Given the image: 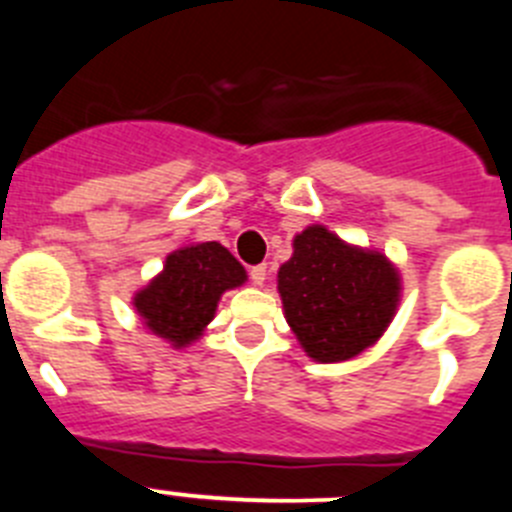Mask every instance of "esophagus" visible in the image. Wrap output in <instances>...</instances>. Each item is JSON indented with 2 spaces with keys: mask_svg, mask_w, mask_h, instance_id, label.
<instances>
[{
  "mask_svg": "<svg viewBox=\"0 0 512 512\" xmlns=\"http://www.w3.org/2000/svg\"><path fill=\"white\" fill-rule=\"evenodd\" d=\"M251 282L256 284V287H261V284L266 282V264L251 266Z\"/></svg>",
  "mask_w": 512,
  "mask_h": 512,
  "instance_id": "obj_1",
  "label": "esophagus"
}]
</instances>
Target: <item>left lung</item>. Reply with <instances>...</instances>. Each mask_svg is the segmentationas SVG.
I'll list each match as a JSON object with an SVG mask.
<instances>
[{
  "mask_svg": "<svg viewBox=\"0 0 512 512\" xmlns=\"http://www.w3.org/2000/svg\"><path fill=\"white\" fill-rule=\"evenodd\" d=\"M279 266L284 318L310 359L336 364L374 346L400 302V274L384 253L348 246L323 225H307Z\"/></svg>",
  "mask_w": 512,
  "mask_h": 512,
  "instance_id": "obj_1",
  "label": "left lung"
}]
</instances>
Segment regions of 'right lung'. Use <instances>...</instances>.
<instances>
[{
	"mask_svg": "<svg viewBox=\"0 0 512 512\" xmlns=\"http://www.w3.org/2000/svg\"><path fill=\"white\" fill-rule=\"evenodd\" d=\"M246 282V269L217 241L189 243L166 256L164 271L133 297L143 325L174 348L202 336L217 302Z\"/></svg>",
	"mask_w": 512,
	"mask_h": 512,
	"instance_id": "add662e5",
	"label": "right lung"
}]
</instances>
